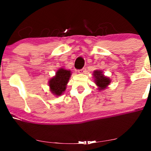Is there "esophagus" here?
Wrapping results in <instances>:
<instances>
[{"instance_id":"esophagus-1","label":"esophagus","mask_w":151,"mask_h":151,"mask_svg":"<svg viewBox=\"0 0 151 151\" xmlns=\"http://www.w3.org/2000/svg\"><path fill=\"white\" fill-rule=\"evenodd\" d=\"M85 71H86V68H82V69L78 70L79 74H85Z\"/></svg>"}]
</instances>
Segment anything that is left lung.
<instances>
[{"label": "left lung", "mask_w": 151, "mask_h": 151, "mask_svg": "<svg viewBox=\"0 0 151 151\" xmlns=\"http://www.w3.org/2000/svg\"><path fill=\"white\" fill-rule=\"evenodd\" d=\"M93 77L94 78V83L98 87L99 91L106 89L111 83L110 79L105 76L101 70H95L93 72Z\"/></svg>", "instance_id": "8db88e82"}]
</instances>
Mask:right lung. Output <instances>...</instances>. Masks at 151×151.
<instances>
[{
  "label": "right lung",
  "instance_id": "right-lung-1",
  "mask_svg": "<svg viewBox=\"0 0 151 151\" xmlns=\"http://www.w3.org/2000/svg\"><path fill=\"white\" fill-rule=\"evenodd\" d=\"M71 75V70L60 68L56 71L55 75L48 81L50 91L55 96L62 95L66 91L67 84Z\"/></svg>",
  "mask_w": 151,
  "mask_h": 151
}]
</instances>
